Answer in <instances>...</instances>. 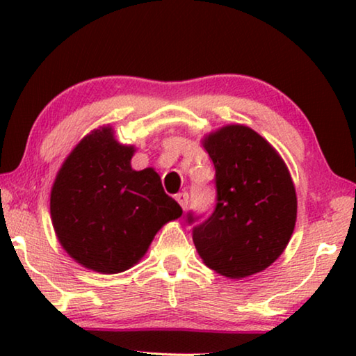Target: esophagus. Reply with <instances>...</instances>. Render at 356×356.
<instances>
[{
	"mask_svg": "<svg viewBox=\"0 0 356 356\" xmlns=\"http://www.w3.org/2000/svg\"><path fill=\"white\" fill-rule=\"evenodd\" d=\"M176 201L180 204V207H182L184 210L186 209V206H188V193H177L176 195Z\"/></svg>",
	"mask_w": 356,
	"mask_h": 356,
	"instance_id": "34e87169",
	"label": "esophagus"
}]
</instances>
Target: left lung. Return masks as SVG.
<instances>
[{"label": "left lung", "instance_id": "obj_1", "mask_svg": "<svg viewBox=\"0 0 356 356\" xmlns=\"http://www.w3.org/2000/svg\"><path fill=\"white\" fill-rule=\"evenodd\" d=\"M215 166V207L186 213L204 264L245 278L281 256L297 220L293 182L278 152L245 125H227L204 141Z\"/></svg>", "mask_w": 356, "mask_h": 356}]
</instances>
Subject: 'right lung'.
I'll return each instance as SVG.
<instances>
[{"label": "right lung", "instance_id": "obj_1", "mask_svg": "<svg viewBox=\"0 0 356 356\" xmlns=\"http://www.w3.org/2000/svg\"><path fill=\"white\" fill-rule=\"evenodd\" d=\"M134 147L111 129L95 130L74 149L51 190L53 227L84 267L119 273L147 251L156 231L182 215L152 168L134 171Z\"/></svg>", "mask_w": 356, "mask_h": 356}]
</instances>
